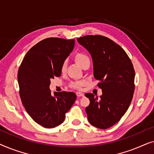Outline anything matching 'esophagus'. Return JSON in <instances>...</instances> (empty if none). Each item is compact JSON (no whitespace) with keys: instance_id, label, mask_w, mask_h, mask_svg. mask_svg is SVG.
I'll return each mask as SVG.
<instances>
[{"instance_id":"obj_1","label":"esophagus","mask_w":154,"mask_h":154,"mask_svg":"<svg viewBox=\"0 0 154 154\" xmlns=\"http://www.w3.org/2000/svg\"><path fill=\"white\" fill-rule=\"evenodd\" d=\"M76 95H77L78 97H83V96H84V94L82 93V92H76Z\"/></svg>"}]
</instances>
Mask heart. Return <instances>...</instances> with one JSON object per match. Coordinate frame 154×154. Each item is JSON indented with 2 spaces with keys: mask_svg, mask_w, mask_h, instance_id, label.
I'll return each instance as SVG.
<instances>
[{
  "mask_svg": "<svg viewBox=\"0 0 154 154\" xmlns=\"http://www.w3.org/2000/svg\"><path fill=\"white\" fill-rule=\"evenodd\" d=\"M74 60L75 62L83 68L84 66L86 64H90V59L86 54L83 53H81V52H78L74 55ZM66 62H63L61 66V71L64 73L66 71ZM85 85V83L83 81H73L70 83V87L73 88V89L76 90H81L82 87Z\"/></svg>",
  "mask_w": 154,
  "mask_h": 154,
  "instance_id": "b5f03b06",
  "label": "heart"
}]
</instances>
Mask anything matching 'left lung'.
<instances>
[{"mask_svg":"<svg viewBox=\"0 0 154 154\" xmlns=\"http://www.w3.org/2000/svg\"><path fill=\"white\" fill-rule=\"evenodd\" d=\"M91 54L94 77L100 82L99 99L86 93L90 104L85 108L89 123L100 129L115 125L125 114L133 97L134 73L132 63L119 45L109 38L88 35L77 38Z\"/></svg>","mask_w":154,"mask_h":154,"instance_id":"8db88e82","label":"left lung"}]
</instances>
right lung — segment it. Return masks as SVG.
I'll return each instance as SVG.
<instances>
[{
  "mask_svg": "<svg viewBox=\"0 0 154 154\" xmlns=\"http://www.w3.org/2000/svg\"><path fill=\"white\" fill-rule=\"evenodd\" d=\"M75 40L48 38L33 46L18 71L20 95L26 112L35 123L52 128L63 123L76 100L72 92H54L50 80L60 76L61 66L72 52Z\"/></svg>",
  "mask_w": 154,
  "mask_h": 154,
  "instance_id": "1",
  "label": "right lung"
}]
</instances>
